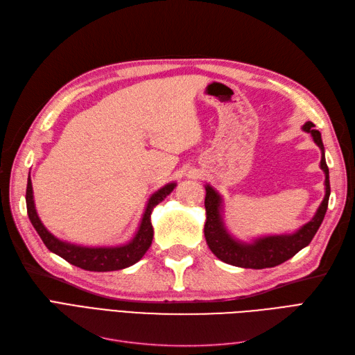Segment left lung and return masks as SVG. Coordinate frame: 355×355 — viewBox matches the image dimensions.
<instances>
[{"instance_id":"8db88e82","label":"left lung","mask_w":355,"mask_h":355,"mask_svg":"<svg viewBox=\"0 0 355 355\" xmlns=\"http://www.w3.org/2000/svg\"><path fill=\"white\" fill-rule=\"evenodd\" d=\"M314 123H305L304 130L311 133L314 142L321 149V163L320 167L326 175V196L321 201L315 216L305 223L302 228L293 234L286 235H270V237L257 239L253 243H240L232 239L225 228L222 220V198L210 185H206V225H204V237L210 247V250L219 257L225 263H230L240 268H252V270H263V268H272L280 265L290 257H293L299 250L306 247L311 240L314 239L329 206L330 197V180H329V167L326 164L324 145L321 141V133L314 128Z\"/></svg>"}]
</instances>
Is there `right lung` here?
Returning a JSON list of instances; mask_svg holds the SVG:
<instances>
[{
	"instance_id": "add662e5",
	"label": "right lung",
	"mask_w": 355,
	"mask_h": 355,
	"mask_svg": "<svg viewBox=\"0 0 355 355\" xmlns=\"http://www.w3.org/2000/svg\"><path fill=\"white\" fill-rule=\"evenodd\" d=\"M175 187L176 184H167L166 187L154 192L146 204L141 227H139L135 239L130 243H127L124 245H116V247H83V245L62 241L56 239L51 232H49L44 225L41 223L35 210L34 196H32L31 176L28 179V187H26V209H28V216L31 223L34 225V228L38 232L42 243L46 244V247L50 252L56 253L58 256L63 257L67 262L78 268H83L85 271H96V272L118 271V270H123V268L135 265L137 261H141L142 256L146 253L149 247H151L153 237H154V230L151 225L153 209L158 202L163 201L170 192L175 189Z\"/></svg>"
}]
</instances>
